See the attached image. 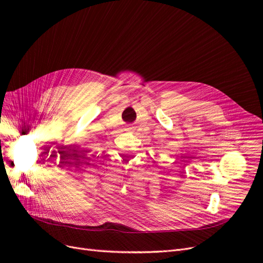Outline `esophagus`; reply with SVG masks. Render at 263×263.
I'll return each instance as SVG.
<instances>
[{"label": "esophagus", "instance_id": "34e87169", "mask_svg": "<svg viewBox=\"0 0 263 263\" xmlns=\"http://www.w3.org/2000/svg\"><path fill=\"white\" fill-rule=\"evenodd\" d=\"M128 129H132V127H129V128Z\"/></svg>", "mask_w": 263, "mask_h": 263}]
</instances>
